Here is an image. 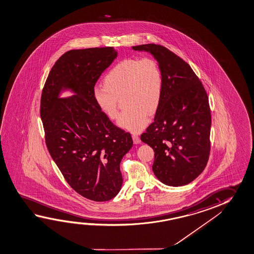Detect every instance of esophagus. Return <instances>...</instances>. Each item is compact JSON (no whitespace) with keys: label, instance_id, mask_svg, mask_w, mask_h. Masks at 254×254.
<instances>
[{"label":"esophagus","instance_id":"esophagus-1","mask_svg":"<svg viewBox=\"0 0 254 254\" xmlns=\"http://www.w3.org/2000/svg\"><path fill=\"white\" fill-rule=\"evenodd\" d=\"M132 139L134 144H139L140 143V138H139L137 134H132Z\"/></svg>","mask_w":254,"mask_h":254}]
</instances>
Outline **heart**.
<instances>
[{
    "instance_id": "b5f03b06",
    "label": "heart",
    "mask_w": 254,
    "mask_h": 254,
    "mask_svg": "<svg viewBox=\"0 0 254 254\" xmlns=\"http://www.w3.org/2000/svg\"><path fill=\"white\" fill-rule=\"evenodd\" d=\"M103 85L93 89V100L106 117H118V101L126 108L118 125L133 132H139L149 122L161 101L163 78L157 62L145 57L128 58L119 62L106 74Z\"/></svg>"
}]
</instances>
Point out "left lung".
I'll return each instance as SVG.
<instances>
[{
  "instance_id": "obj_1",
  "label": "left lung",
  "mask_w": 254,
  "mask_h": 254,
  "mask_svg": "<svg viewBox=\"0 0 254 254\" xmlns=\"http://www.w3.org/2000/svg\"><path fill=\"white\" fill-rule=\"evenodd\" d=\"M132 49L150 53L163 78L154 121L141 135L154 151L153 173L167 186H186L202 173L209 158L208 97L190 66L165 47L145 44Z\"/></svg>"
}]
</instances>
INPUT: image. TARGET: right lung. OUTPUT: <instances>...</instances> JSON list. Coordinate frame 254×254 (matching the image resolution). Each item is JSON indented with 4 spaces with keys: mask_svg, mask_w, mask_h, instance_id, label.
Returning a JSON list of instances; mask_svg holds the SVG:
<instances>
[{
    "mask_svg": "<svg viewBox=\"0 0 254 254\" xmlns=\"http://www.w3.org/2000/svg\"><path fill=\"white\" fill-rule=\"evenodd\" d=\"M112 47L70 50L53 66L41 94V117L49 153L68 185L93 201H108L121 190L122 159L132 147L94 102L93 91L117 58ZM69 89L74 95L61 98Z\"/></svg>",
    "mask_w": 254,
    "mask_h": 254,
    "instance_id": "right-lung-1",
    "label": "right lung"
}]
</instances>
